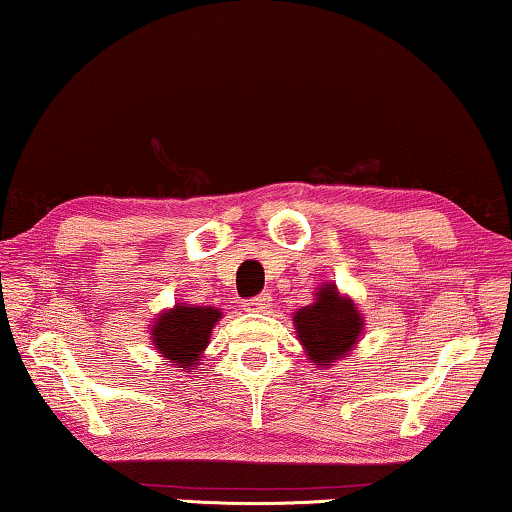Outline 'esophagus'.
Segmentation results:
<instances>
[{"label": "esophagus", "mask_w": 512, "mask_h": 512, "mask_svg": "<svg viewBox=\"0 0 512 512\" xmlns=\"http://www.w3.org/2000/svg\"><path fill=\"white\" fill-rule=\"evenodd\" d=\"M270 304H272V297L263 293L258 297H251V300H247L245 306H247V311H267V309H270Z\"/></svg>", "instance_id": "1"}]
</instances>
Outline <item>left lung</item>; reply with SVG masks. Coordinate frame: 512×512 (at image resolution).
<instances>
[{
  "label": "left lung",
  "mask_w": 512,
  "mask_h": 512,
  "mask_svg": "<svg viewBox=\"0 0 512 512\" xmlns=\"http://www.w3.org/2000/svg\"><path fill=\"white\" fill-rule=\"evenodd\" d=\"M293 325L311 366L325 371L355 350L366 320L355 300L341 293L336 283H322L313 302L293 313Z\"/></svg>",
  "instance_id": "1"
}]
</instances>
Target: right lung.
Wrapping results in <instances>:
<instances>
[{
	"label": "right lung",
	"mask_w": 512,
	"mask_h": 512,
	"mask_svg": "<svg viewBox=\"0 0 512 512\" xmlns=\"http://www.w3.org/2000/svg\"><path fill=\"white\" fill-rule=\"evenodd\" d=\"M222 309L217 306H196L176 302L153 318L151 343L155 352L169 361V366L190 373L201 366L212 329L222 320Z\"/></svg>",
	"instance_id": "right-lung-1"
}]
</instances>
